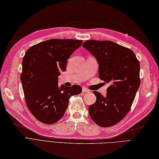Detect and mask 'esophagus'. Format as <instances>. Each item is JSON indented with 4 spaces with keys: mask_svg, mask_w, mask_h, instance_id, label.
<instances>
[{
    "mask_svg": "<svg viewBox=\"0 0 159 159\" xmlns=\"http://www.w3.org/2000/svg\"><path fill=\"white\" fill-rule=\"evenodd\" d=\"M82 91H83V92H86V93H89L90 92L89 89H88L87 88H82Z\"/></svg>",
    "mask_w": 159,
    "mask_h": 159,
    "instance_id": "1",
    "label": "esophagus"
}]
</instances>
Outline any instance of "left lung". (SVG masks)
<instances>
[{
  "instance_id": "left-lung-1",
  "label": "left lung",
  "mask_w": 159,
  "mask_h": 159,
  "mask_svg": "<svg viewBox=\"0 0 159 159\" xmlns=\"http://www.w3.org/2000/svg\"><path fill=\"white\" fill-rule=\"evenodd\" d=\"M82 46L99 64V78L110 84L105 96L93 92L96 101L89 106V116L101 127L114 126L129 111L139 88V61L132 50L112 41L88 40Z\"/></svg>"
}]
</instances>
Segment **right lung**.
<instances>
[{
    "mask_svg": "<svg viewBox=\"0 0 159 159\" xmlns=\"http://www.w3.org/2000/svg\"><path fill=\"white\" fill-rule=\"evenodd\" d=\"M81 44V40L53 39L31 47L25 53L20 81L26 104L39 121L57 122L65 114L70 97L82 91L78 85H58L67 59Z\"/></svg>",
    "mask_w": 159,
    "mask_h": 159,
    "instance_id": "1",
    "label": "right lung"
}]
</instances>
